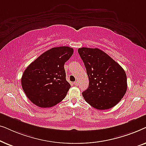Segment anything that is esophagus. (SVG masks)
<instances>
[{
	"instance_id": "obj_1",
	"label": "esophagus",
	"mask_w": 146,
	"mask_h": 146,
	"mask_svg": "<svg viewBox=\"0 0 146 146\" xmlns=\"http://www.w3.org/2000/svg\"><path fill=\"white\" fill-rule=\"evenodd\" d=\"M74 84L75 86H78V82L75 81L74 82Z\"/></svg>"
}]
</instances>
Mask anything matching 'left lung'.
<instances>
[{
  "label": "left lung",
  "mask_w": 146,
  "mask_h": 146,
  "mask_svg": "<svg viewBox=\"0 0 146 146\" xmlns=\"http://www.w3.org/2000/svg\"><path fill=\"white\" fill-rule=\"evenodd\" d=\"M86 69L89 86L82 92L86 102L97 110L115 106L127 90L124 70L114 60L98 48L78 50Z\"/></svg>",
  "instance_id": "left-lung-1"
}]
</instances>
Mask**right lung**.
Segmentation results:
<instances>
[{"instance_id": "right-lung-1", "label": "right lung", "mask_w": 146, "mask_h": 146, "mask_svg": "<svg viewBox=\"0 0 146 146\" xmlns=\"http://www.w3.org/2000/svg\"><path fill=\"white\" fill-rule=\"evenodd\" d=\"M68 46L46 51L24 72L22 87L28 98L40 108H50L62 100L70 88L66 80L64 64L73 54Z\"/></svg>"}]
</instances>
